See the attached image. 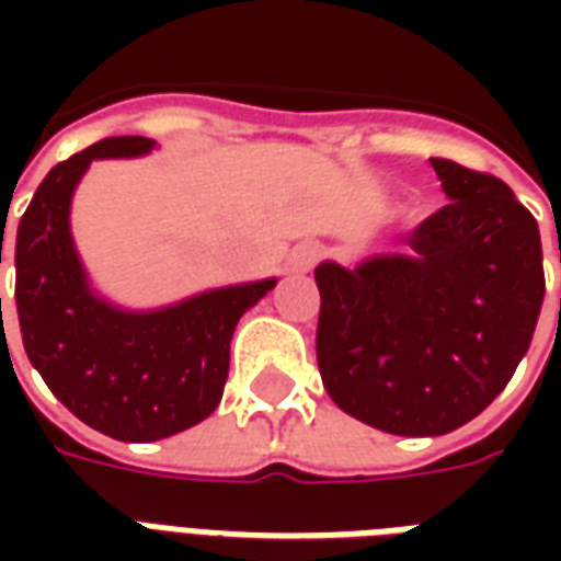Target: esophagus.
Returning <instances> with one entry per match:
<instances>
[{"instance_id": "34e87169", "label": "esophagus", "mask_w": 561, "mask_h": 561, "mask_svg": "<svg viewBox=\"0 0 561 561\" xmlns=\"http://www.w3.org/2000/svg\"><path fill=\"white\" fill-rule=\"evenodd\" d=\"M318 245H297L291 252V267L294 270H312L318 261Z\"/></svg>"}]
</instances>
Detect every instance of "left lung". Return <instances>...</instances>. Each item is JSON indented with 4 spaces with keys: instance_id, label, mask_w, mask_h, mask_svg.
Here are the masks:
<instances>
[{
    "instance_id": "left-lung-1",
    "label": "left lung",
    "mask_w": 561,
    "mask_h": 561,
    "mask_svg": "<svg viewBox=\"0 0 561 561\" xmlns=\"http://www.w3.org/2000/svg\"><path fill=\"white\" fill-rule=\"evenodd\" d=\"M430 161L450 201L402 240L405 255L316 270L321 381L342 412L393 435L478 417L529 352L543 304L535 216L493 173Z\"/></svg>"
}]
</instances>
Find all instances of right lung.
Wrapping results in <instances>:
<instances>
[{"label": "right lung", "instance_id": "obj_1", "mask_svg": "<svg viewBox=\"0 0 561 561\" xmlns=\"http://www.w3.org/2000/svg\"><path fill=\"white\" fill-rule=\"evenodd\" d=\"M152 147L140 135L104 138L59 161L32 195L14 243V300L32 366L68 412L119 442L168 438L216 412L233 328L276 285L216 288L156 312H126L90 291L68 231L75 185L95 159Z\"/></svg>", "mask_w": 561, "mask_h": 561}]
</instances>
